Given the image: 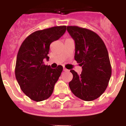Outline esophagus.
Wrapping results in <instances>:
<instances>
[{"instance_id": "obj_1", "label": "esophagus", "mask_w": 126, "mask_h": 126, "mask_svg": "<svg viewBox=\"0 0 126 126\" xmlns=\"http://www.w3.org/2000/svg\"><path fill=\"white\" fill-rule=\"evenodd\" d=\"M63 71H65V72H66V71H68V69H66V68H63Z\"/></svg>"}]
</instances>
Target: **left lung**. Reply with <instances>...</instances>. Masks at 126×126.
Listing matches in <instances>:
<instances>
[{"label":"left lung","instance_id":"obj_1","mask_svg":"<svg viewBox=\"0 0 126 126\" xmlns=\"http://www.w3.org/2000/svg\"><path fill=\"white\" fill-rule=\"evenodd\" d=\"M67 30L75 41V60L82 68L80 74L70 71L73 79L69 88L79 98L93 101L104 93L111 77L107 49L101 37L89 29L68 26Z\"/></svg>","mask_w":126,"mask_h":126}]
</instances>
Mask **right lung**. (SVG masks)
<instances>
[{
  "mask_svg": "<svg viewBox=\"0 0 126 126\" xmlns=\"http://www.w3.org/2000/svg\"><path fill=\"white\" fill-rule=\"evenodd\" d=\"M66 26H56L38 30L28 36L21 44L16 58L15 76L26 96L36 102L44 101L52 94L54 85L63 71L45 65L49 57L50 44L65 33Z\"/></svg>",
  "mask_w": 126,
  "mask_h": 126,
  "instance_id": "add662e5",
  "label": "right lung"
}]
</instances>
